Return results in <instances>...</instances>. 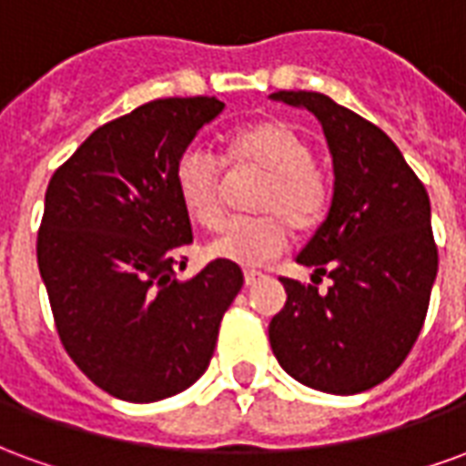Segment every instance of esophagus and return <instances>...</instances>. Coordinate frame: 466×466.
I'll return each mask as SVG.
<instances>
[{
	"mask_svg": "<svg viewBox=\"0 0 466 466\" xmlns=\"http://www.w3.org/2000/svg\"><path fill=\"white\" fill-rule=\"evenodd\" d=\"M262 277H264L262 272H254V269H247V272H244V284H247V287H252V284L259 282Z\"/></svg>",
	"mask_w": 466,
	"mask_h": 466,
	"instance_id": "1",
	"label": "esophagus"
}]
</instances>
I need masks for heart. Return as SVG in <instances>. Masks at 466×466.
<instances>
[{
    "instance_id": "1",
    "label": "heart",
    "mask_w": 466,
    "mask_h": 466,
    "mask_svg": "<svg viewBox=\"0 0 466 466\" xmlns=\"http://www.w3.org/2000/svg\"><path fill=\"white\" fill-rule=\"evenodd\" d=\"M312 159V144L279 119L232 129L222 142V162L199 147L184 149L174 162V189L184 212L204 229L222 224V163L229 172L264 174L252 204L259 214L227 224L209 244V257L237 267H262L284 252L289 227L314 232L332 209L334 184Z\"/></svg>"
}]
</instances>
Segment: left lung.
I'll return each mask as SVG.
<instances>
[{
	"label": "left lung",
	"instance_id": "obj_1",
	"mask_svg": "<svg viewBox=\"0 0 466 466\" xmlns=\"http://www.w3.org/2000/svg\"><path fill=\"white\" fill-rule=\"evenodd\" d=\"M307 106L334 159V199L297 262L314 284L279 277L284 309L269 344L287 374L329 394L371 390L407 360L430 309L437 277L430 197L377 124L319 92H274ZM333 279L319 289L321 274Z\"/></svg>",
	"mask_w": 466,
	"mask_h": 466
}]
</instances>
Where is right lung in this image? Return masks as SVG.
<instances>
[{
    "instance_id": "add662e5",
    "label": "right lung",
    "mask_w": 466,
    "mask_h": 466,
    "mask_svg": "<svg viewBox=\"0 0 466 466\" xmlns=\"http://www.w3.org/2000/svg\"><path fill=\"white\" fill-rule=\"evenodd\" d=\"M224 105L169 96L89 134L49 179L36 234L56 334L99 390L124 401L179 394L209 367L219 324L244 284L214 259L189 282L192 222L174 162Z\"/></svg>"
}]
</instances>
